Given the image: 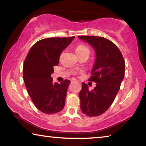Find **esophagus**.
Masks as SVG:
<instances>
[{
    "instance_id": "obj_1",
    "label": "esophagus",
    "mask_w": 146,
    "mask_h": 146,
    "mask_svg": "<svg viewBox=\"0 0 146 146\" xmlns=\"http://www.w3.org/2000/svg\"><path fill=\"white\" fill-rule=\"evenodd\" d=\"M73 82H77V81H76V80H73Z\"/></svg>"
}]
</instances>
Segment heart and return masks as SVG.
Wrapping results in <instances>:
<instances>
[{
	"instance_id": "b5f03b06",
	"label": "heart",
	"mask_w": 146,
	"mask_h": 146,
	"mask_svg": "<svg viewBox=\"0 0 146 146\" xmlns=\"http://www.w3.org/2000/svg\"><path fill=\"white\" fill-rule=\"evenodd\" d=\"M86 52H90V50L88 47H86L84 45H78L75 48V53L76 54H81L83 53H86Z\"/></svg>"
}]
</instances>
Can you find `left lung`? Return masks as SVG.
<instances>
[{
    "mask_svg": "<svg viewBox=\"0 0 146 146\" xmlns=\"http://www.w3.org/2000/svg\"><path fill=\"white\" fill-rule=\"evenodd\" d=\"M93 47L95 60L90 81L97 83L90 91L82 82L79 93L80 109L84 114L97 117L104 113L114 101L124 78L125 62L119 49L108 39L95 36H78Z\"/></svg>",
    "mask_w": 146,
    "mask_h": 146,
    "instance_id": "8db88e82",
    "label": "left lung"
}]
</instances>
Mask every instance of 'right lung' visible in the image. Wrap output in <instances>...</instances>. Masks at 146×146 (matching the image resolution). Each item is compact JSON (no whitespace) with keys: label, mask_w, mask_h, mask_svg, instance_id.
<instances>
[{"label":"right lung","mask_w":146,"mask_h":146,"mask_svg":"<svg viewBox=\"0 0 146 146\" xmlns=\"http://www.w3.org/2000/svg\"><path fill=\"white\" fill-rule=\"evenodd\" d=\"M75 36L44 38L29 49L23 66V78L32 102L46 114L56 113L65 106L70 80L60 84L53 82L51 75L53 66H57L62 51L70 45Z\"/></svg>","instance_id":"obj_1"}]
</instances>
